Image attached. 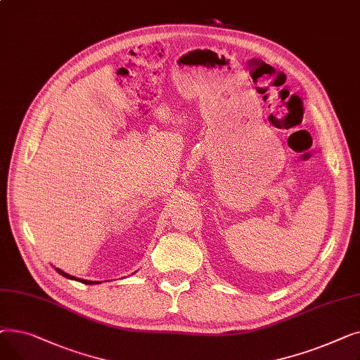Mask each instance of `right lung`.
I'll return each instance as SVG.
<instances>
[{"instance_id":"obj_1","label":"right lung","mask_w":360,"mask_h":360,"mask_svg":"<svg viewBox=\"0 0 360 360\" xmlns=\"http://www.w3.org/2000/svg\"><path fill=\"white\" fill-rule=\"evenodd\" d=\"M55 270L58 271L61 276H64V277H67V278H71V280H77V281H80V283H84V285H98V283H101V281H91V280H84V278L74 277V276H71V274L64 273V271H63V270H60V269H55Z\"/></svg>"}]
</instances>
